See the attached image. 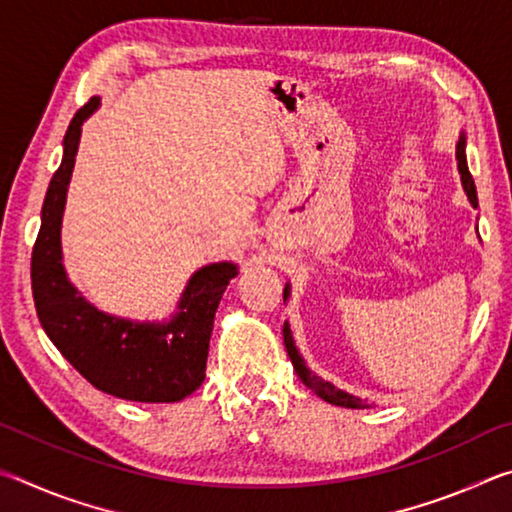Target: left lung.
<instances>
[{"mask_svg":"<svg viewBox=\"0 0 512 512\" xmlns=\"http://www.w3.org/2000/svg\"><path fill=\"white\" fill-rule=\"evenodd\" d=\"M456 160H458V173H461V183L467 198H470L472 207H479V201H476V187H474V180H472V173L467 169V160H465V135L458 137V144H456ZM289 298V284L284 287V300ZM284 345H287V352H289V359L293 363V370L298 372V377L302 379V384L309 386L311 391H314L318 397H323L325 402L329 404H336V406H345V409H368L366 404H363L359 397H354L350 393L341 391V388H336L325 381L323 377H318L316 372H311L305 366V359L300 357V352L296 350V343H293V336H291V329L289 323H284Z\"/></svg>","mask_w":512,"mask_h":512,"instance_id":"left-lung-1","label":"left lung"}]
</instances>
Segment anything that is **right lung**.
<instances>
[{
    "label": "right lung",
    "mask_w": 512,
    "mask_h": 512,
    "mask_svg": "<svg viewBox=\"0 0 512 512\" xmlns=\"http://www.w3.org/2000/svg\"><path fill=\"white\" fill-rule=\"evenodd\" d=\"M99 101L92 97L85 103L65 133L63 162L49 183L31 253L33 300L51 343L94 388L131 402H180L203 384L216 307L237 275V266L219 262L198 268L167 323H133L108 316L69 284L60 223L81 126L99 108Z\"/></svg>",
    "instance_id": "add662e5"
}]
</instances>
